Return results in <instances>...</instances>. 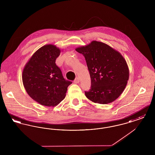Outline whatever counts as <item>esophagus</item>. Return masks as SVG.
<instances>
[{"mask_svg":"<svg viewBox=\"0 0 155 155\" xmlns=\"http://www.w3.org/2000/svg\"><path fill=\"white\" fill-rule=\"evenodd\" d=\"M74 82L75 84H78L80 82V78L78 77L75 78V79L74 80Z\"/></svg>","mask_w":155,"mask_h":155,"instance_id":"1","label":"esophagus"}]
</instances>
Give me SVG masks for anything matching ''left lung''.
Returning a JSON list of instances; mask_svg holds the SVG:
<instances>
[{
    "label": "left lung",
    "instance_id": "obj_1",
    "mask_svg": "<svg viewBox=\"0 0 155 155\" xmlns=\"http://www.w3.org/2000/svg\"><path fill=\"white\" fill-rule=\"evenodd\" d=\"M86 60L91 80L87 97L95 103L107 104L115 101L123 92L129 78L126 61L119 52L101 42L77 48Z\"/></svg>",
    "mask_w": 155,
    "mask_h": 155
}]
</instances>
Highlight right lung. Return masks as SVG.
Returning a JSON list of instances; mask_svg holds the SVG:
<instances>
[{"label":"right lung","instance_id":"1","mask_svg":"<svg viewBox=\"0 0 155 155\" xmlns=\"http://www.w3.org/2000/svg\"><path fill=\"white\" fill-rule=\"evenodd\" d=\"M60 53V49L54 45H45L32 55L24 68V87L30 97L42 105L54 106L59 104L72 84L64 78L55 63Z\"/></svg>","mask_w":155,"mask_h":155}]
</instances>
